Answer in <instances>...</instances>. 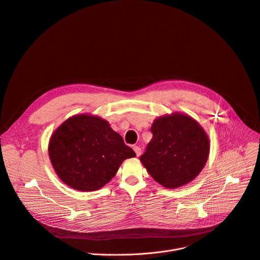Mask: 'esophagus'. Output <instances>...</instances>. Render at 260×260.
<instances>
[{
    "instance_id": "obj_1",
    "label": "esophagus",
    "mask_w": 260,
    "mask_h": 260,
    "mask_svg": "<svg viewBox=\"0 0 260 260\" xmlns=\"http://www.w3.org/2000/svg\"><path fill=\"white\" fill-rule=\"evenodd\" d=\"M133 149L135 150V152H136L137 156H140V155H141V153H142V151H141V148H140L139 146H134V147H133Z\"/></svg>"
}]
</instances>
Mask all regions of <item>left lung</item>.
<instances>
[{"label":"left lung","instance_id":"8db88e82","mask_svg":"<svg viewBox=\"0 0 260 260\" xmlns=\"http://www.w3.org/2000/svg\"><path fill=\"white\" fill-rule=\"evenodd\" d=\"M150 131L152 139L140 160L152 178L168 188L192 181L209 153L208 137L199 123L176 113L157 118Z\"/></svg>","mask_w":260,"mask_h":260}]
</instances>
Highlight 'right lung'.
Returning a JSON list of instances; mask_svg holds the SVG:
<instances>
[{
  "label": "right lung",
  "instance_id": "obj_1",
  "mask_svg": "<svg viewBox=\"0 0 260 260\" xmlns=\"http://www.w3.org/2000/svg\"><path fill=\"white\" fill-rule=\"evenodd\" d=\"M49 154L59 178L82 192L103 187L124 159L136 156L108 121L86 114L69 118L55 131Z\"/></svg>",
  "mask_w": 260,
  "mask_h": 260
}]
</instances>
